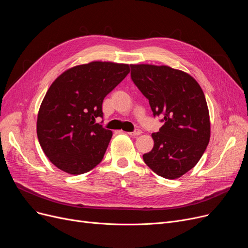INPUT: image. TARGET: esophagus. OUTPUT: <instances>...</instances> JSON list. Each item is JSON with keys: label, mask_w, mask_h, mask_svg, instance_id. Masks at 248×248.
Returning <instances> with one entry per match:
<instances>
[{"label": "esophagus", "mask_w": 248, "mask_h": 248, "mask_svg": "<svg viewBox=\"0 0 248 248\" xmlns=\"http://www.w3.org/2000/svg\"><path fill=\"white\" fill-rule=\"evenodd\" d=\"M141 133H142V131L140 130V129H135V130L133 131V132H129L128 134L130 135V136H133V137H136V136H138V135H140Z\"/></svg>", "instance_id": "esophagus-1"}]
</instances>
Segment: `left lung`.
<instances>
[{
    "instance_id": "obj_1",
    "label": "left lung",
    "mask_w": 248,
    "mask_h": 248,
    "mask_svg": "<svg viewBox=\"0 0 248 248\" xmlns=\"http://www.w3.org/2000/svg\"><path fill=\"white\" fill-rule=\"evenodd\" d=\"M131 78L163 125L152 133L155 145L143 160L164 179H178L192 170L210 140V117L197 80L167 65L131 64Z\"/></svg>"
}]
</instances>
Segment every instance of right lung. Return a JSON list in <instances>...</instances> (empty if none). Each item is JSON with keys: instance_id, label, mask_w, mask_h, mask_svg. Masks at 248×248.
I'll list each match as a JSON object with an SVG mask.
<instances>
[{"instance_id": "1", "label": "right lung", "mask_w": 248, "mask_h": 248, "mask_svg": "<svg viewBox=\"0 0 248 248\" xmlns=\"http://www.w3.org/2000/svg\"><path fill=\"white\" fill-rule=\"evenodd\" d=\"M130 72L128 64L93 62L69 68L47 91L37 117L45 155L70 173L90 171L102 161L112 131L96 123L104 98Z\"/></svg>"}]
</instances>
